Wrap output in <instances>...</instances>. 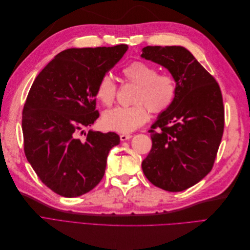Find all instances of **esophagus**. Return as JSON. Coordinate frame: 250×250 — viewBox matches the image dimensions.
<instances>
[{
  "mask_svg": "<svg viewBox=\"0 0 250 250\" xmlns=\"http://www.w3.org/2000/svg\"><path fill=\"white\" fill-rule=\"evenodd\" d=\"M132 138V135L131 134H121L120 135V140L122 141V142H124V141H127V140H129V139H131Z\"/></svg>",
  "mask_w": 250,
  "mask_h": 250,
  "instance_id": "esophagus-1",
  "label": "esophagus"
}]
</instances>
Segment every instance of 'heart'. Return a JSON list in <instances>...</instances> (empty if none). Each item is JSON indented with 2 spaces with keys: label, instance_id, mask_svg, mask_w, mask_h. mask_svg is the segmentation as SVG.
<instances>
[{
  "label": "heart",
  "instance_id": "heart-1",
  "mask_svg": "<svg viewBox=\"0 0 250 250\" xmlns=\"http://www.w3.org/2000/svg\"><path fill=\"white\" fill-rule=\"evenodd\" d=\"M126 82L138 86L132 106H119L105 111L102 124L110 131L129 133L145 124L149 109L154 113L167 110L175 99L176 81L169 74H158L155 66L143 62H133L122 70ZM118 85L109 75H104L96 87V98L104 106L116 101Z\"/></svg>",
  "mask_w": 250,
  "mask_h": 250
}]
</instances>
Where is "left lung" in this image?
Masks as SVG:
<instances>
[{
	"mask_svg": "<svg viewBox=\"0 0 250 250\" xmlns=\"http://www.w3.org/2000/svg\"><path fill=\"white\" fill-rule=\"evenodd\" d=\"M141 56L168 69L177 86L172 105L149 130L152 148L143 172L165 191H184L213 169L224 130L221 89L184 47L147 46Z\"/></svg>",
	"mask_w": 250,
	"mask_h": 250,
	"instance_id": "8db88e82",
	"label": "left lung"
}]
</instances>
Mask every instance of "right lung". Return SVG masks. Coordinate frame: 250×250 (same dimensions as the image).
I'll return each mask as SVG.
<instances>
[{"label":"right lung","mask_w":250,"mask_h":250,"mask_svg":"<svg viewBox=\"0 0 250 250\" xmlns=\"http://www.w3.org/2000/svg\"><path fill=\"white\" fill-rule=\"evenodd\" d=\"M115 47L67 49L37 75L22 109L24 151L37 176L63 197H78L100 183L115 132L82 129L99 118L96 87L127 51Z\"/></svg>","instance_id":"add662e5"}]
</instances>
